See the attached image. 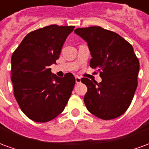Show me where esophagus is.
<instances>
[{"label":"esophagus","instance_id":"1","mask_svg":"<svg viewBox=\"0 0 149 149\" xmlns=\"http://www.w3.org/2000/svg\"><path fill=\"white\" fill-rule=\"evenodd\" d=\"M81 78L80 77H76V83L78 84V83H81Z\"/></svg>","mask_w":149,"mask_h":149}]
</instances>
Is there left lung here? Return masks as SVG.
<instances>
[{"label":"left lung","instance_id":"8db88e82","mask_svg":"<svg viewBox=\"0 0 149 149\" xmlns=\"http://www.w3.org/2000/svg\"><path fill=\"white\" fill-rule=\"evenodd\" d=\"M74 32L87 41L90 66L102 78L100 83L81 79L88 88L85 106L102 120L118 117L131 104L137 87L140 63L132 46L119 34L100 26L78 28Z\"/></svg>","mask_w":149,"mask_h":149}]
</instances>
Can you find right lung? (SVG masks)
<instances>
[{"mask_svg": "<svg viewBox=\"0 0 149 149\" xmlns=\"http://www.w3.org/2000/svg\"><path fill=\"white\" fill-rule=\"evenodd\" d=\"M75 26L51 24L28 33L11 59L14 97L22 112L35 122L45 123L65 109L76 80L71 72L53 75L62 46Z\"/></svg>", "mask_w": 149, "mask_h": 149, "instance_id": "obj_1", "label": "right lung"}]
</instances>
